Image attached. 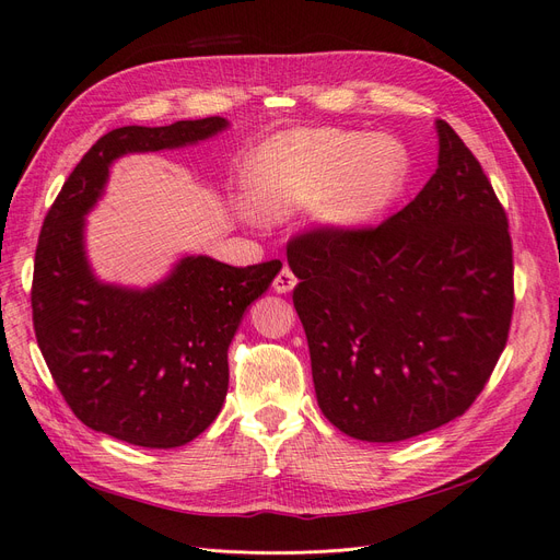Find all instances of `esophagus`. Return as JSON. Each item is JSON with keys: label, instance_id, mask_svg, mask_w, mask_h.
<instances>
[{"label": "esophagus", "instance_id": "1", "mask_svg": "<svg viewBox=\"0 0 560 560\" xmlns=\"http://www.w3.org/2000/svg\"><path fill=\"white\" fill-rule=\"evenodd\" d=\"M296 287V278H294V273L290 268H282L280 273L276 276V280H273V290L278 292V294H287V292H292Z\"/></svg>", "mask_w": 560, "mask_h": 560}]
</instances>
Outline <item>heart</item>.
Returning <instances> with one entry per match:
<instances>
[{
  "mask_svg": "<svg viewBox=\"0 0 560 560\" xmlns=\"http://www.w3.org/2000/svg\"><path fill=\"white\" fill-rule=\"evenodd\" d=\"M409 151L389 135L294 128L252 151L245 186L254 212L261 217L313 206L322 226L358 231L393 206L409 179Z\"/></svg>",
  "mask_w": 560,
  "mask_h": 560,
  "instance_id": "1",
  "label": "heart"
}]
</instances>
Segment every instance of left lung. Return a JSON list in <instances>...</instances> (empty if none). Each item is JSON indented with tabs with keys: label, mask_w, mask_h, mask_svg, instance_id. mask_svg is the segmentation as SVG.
<instances>
[{
	"label": "left lung",
	"mask_w": 560,
	"mask_h": 560,
	"mask_svg": "<svg viewBox=\"0 0 560 560\" xmlns=\"http://www.w3.org/2000/svg\"><path fill=\"white\" fill-rule=\"evenodd\" d=\"M434 126L436 171L409 206L376 229H315L287 245L317 404L362 442L463 416L512 325L506 214L457 132Z\"/></svg>",
	"instance_id": "1"
}]
</instances>
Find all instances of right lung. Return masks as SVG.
Listing matches in <instances>:
<instances>
[{
    "mask_svg": "<svg viewBox=\"0 0 560 560\" xmlns=\"http://www.w3.org/2000/svg\"><path fill=\"white\" fill-rule=\"evenodd\" d=\"M222 116L103 135L50 206L35 254L32 322L65 401L95 432L144 448H177L206 432L229 389V346L280 261L235 268L184 254L151 287L103 282L86 257V214L126 154L198 144Z\"/></svg>",
    "mask_w": 560,
    "mask_h": 560,
    "instance_id": "obj_1",
    "label": "right lung"
}]
</instances>
